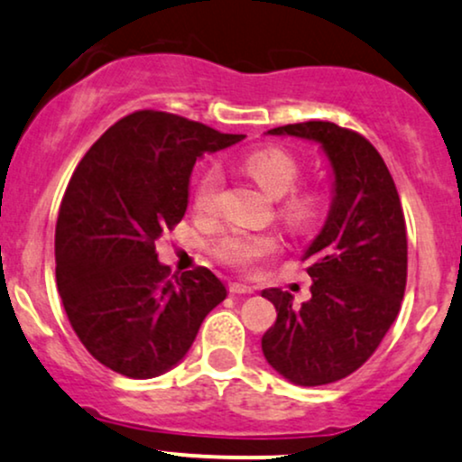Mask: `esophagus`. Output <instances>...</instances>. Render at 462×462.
<instances>
[{
  "label": "esophagus",
  "instance_id": "34e87169",
  "mask_svg": "<svg viewBox=\"0 0 462 462\" xmlns=\"http://www.w3.org/2000/svg\"><path fill=\"white\" fill-rule=\"evenodd\" d=\"M254 291H255L254 286L238 284V282H232V284H230V292H232V294H252Z\"/></svg>",
  "mask_w": 462,
  "mask_h": 462
}]
</instances>
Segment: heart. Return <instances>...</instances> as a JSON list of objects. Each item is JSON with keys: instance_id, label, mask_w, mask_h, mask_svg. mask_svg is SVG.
Here are the masks:
<instances>
[{"instance_id": "b5f03b06", "label": "heart", "mask_w": 462, "mask_h": 462, "mask_svg": "<svg viewBox=\"0 0 462 462\" xmlns=\"http://www.w3.org/2000/svg\"><path fill=\"white\" fill-rule=\"evenodd\" d=\"M245 170L273 198H282L288 191H292L299 176H301L297 161L282 148L254 150L247 154ZM221 187H224V176H221L219 165L208 163L199 171L196 182V208L199 213H215L219 207ZM319 198L314 193H297L284 204V217L297 226H308L319 215ZM275 249V236L252 235L245 230H227L215 243L217 258L224 260L226 264L241 266V269L254 264L263 255L273 254Z\"/></svg>"}]
</instances>
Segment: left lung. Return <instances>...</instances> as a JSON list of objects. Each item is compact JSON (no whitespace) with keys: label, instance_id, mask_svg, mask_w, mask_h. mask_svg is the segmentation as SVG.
<instances>
[{"label":"left lung","instance_id":"1","mask_svg":"<svg viewBox=\"0 0 462 462\" xmlns=\"http://www.w3.org/2000/svg\"><path fill=\"white\" fill-rule=\"evenodd\" d=\"M266 135L319 143L329 163V213L301 255L312 297L294 305L291 292L263 291L277 310L264 359L294 385H327L364 365L396 320L407 286L402 207L385 161L359 133L319 120Z\"/></svg>","mask_w":462,"mask_h":462}]
</instances>
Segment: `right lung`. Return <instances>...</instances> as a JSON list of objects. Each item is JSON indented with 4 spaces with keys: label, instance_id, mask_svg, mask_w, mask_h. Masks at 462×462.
Instances as JSON below:
<instances>
[{
    "label": "right lung",
    "instance_id": "obj_1",
    "mask_svg": "<svg viewBox=\"0 0 462 462\" xmlns=\"http://www.w3.org/2000/svg\"><path fill=\"white\" fill-rule=\"evenodd\" d=\"M241 140L165 111H135L77 165L55 226V280L72 329L109 370L165 374L226 299L204 266L171 280L154 243L185 217L196 161Z\"/></svg>",
    "mask_w": 462,
    "mask_h": 462
}]
</instances>
